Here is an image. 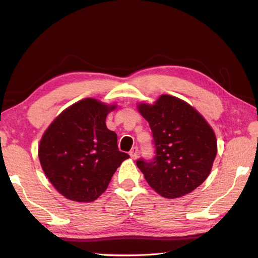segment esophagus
Masks as SVG:
<instances>
[{"label": "esophagus", "mask_w": 258, "mask_h": 258, "mask_svg": "<svg viewBox=\"0 0 258 258\" xmlns=\"http://www.w3.org/2000/svg\"><path fill=\"white\" fill-rule=\"evenodd\" d=\"M130 156H131V158H132V159H137L138 156H139V148L133 147L130 151Z\"/></svg>", "instance_id": "34e87169"}]
</instances>
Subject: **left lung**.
Returning a JSON list of instances; mask_svg holds the SVG:
<instances>
[{
    "label": "left lung",
    "instance_id": "left-lung-1",
    "mask_svg": "<svg viewBox=\"0 0 258 258\" xmlns=\"http://www.w3.org/2000/svg\"><path fill=\"white\" fill-rule=\"evenodd\" d=\"M152 133L155 156L137 166L152 189L165 198L194 191L211 173L217 152L215 134L204 117L183 100L164 94L139 104Z\"/></svg>",
    "mask_w": 258,
    "mask_h": 258
}]
</instances>
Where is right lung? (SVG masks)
Here are the masks:
<instances>
[{"label":"right lung","instance_id":"add662e5","mask_svg":"<svg viewBox=\"0 0 258 258\" xmlns=\"http://www.w3.org/2000/svg\"><path fill=\"white\" fill-rule=\"evenodd\" d=\"M107 106L81 100L63 110L45 131L38 158L45 175L64 197L90 203L102 195L128 155L118 150L117 134L106 126Z\"/></svg>","mask_w":258,"mask_h":258}]
</instances>
